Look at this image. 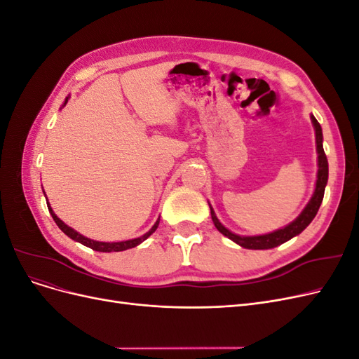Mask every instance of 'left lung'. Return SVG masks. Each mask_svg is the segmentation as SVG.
<instances>
[{
  "instance_id": "left-lung-1",
  "label": "left lung",
  "mask_w": 359,
  "mask_h": 359,
  "mask_svg": "<svg viewBox=\"0 0 359 359\" xmlns=\"http://www.w3.org/2000/svg\"><path fill=\"white\" fill-rule=\"evenodd\" d=\"M311 123L314 126V132H316V149H318V180H316V189H314L313 196L310 199V202L307 203L304 211L293 220L290 224L285 226L283 229H278L276 232H271L266 235H257V236H241L232 233L229 229L219 222V219L215 217V212L212 210V206L210 205L211 208V219L214 222V226L217 227V231L222 232L224 236L229 238L233 243H236L238 245H241L244 248H250V250H266V248H274L280 244H283L286 241H289L290 238L299 235L306 227L311 223V220L316 217L319 206L322 203L323 199V193H325V186L328 182V160L327 156H325L323 151V136H322V127L318 123V119L311 115Z\"/></svg>"
}]
</instances>
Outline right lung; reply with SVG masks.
Wrapping results in <instances>:
<instances>
[{
	"label": "right lung",
	"instance_id": "right-lung-1",
	"mask_svg": "<svg viewBox=\"0 0 359 359\" xmlns=\"http://www.w3.org/2000/svg\"><path fill=\"white\" fill-rule=\"evenodd\" d=\"M67 102H69V97H66V102H64V106H66V103H67ZM48 208H49V212H50V215H52V219L55 220L57 226H58L60 229H61L64 233H66L67 236H70L72 240L78 241V243H81V244H83V245H86V247H90V248L95 250V252H103V253H111V252H124V250H127V248H133V247L139 245L140 243H144L151 233H154V232H156V229L158 227V223H160V219H158V220L154 223V226L151 227V229H149L145 235L139 236V238H135V240L119 241V243H100V241L90 240V238H86V236H83V235L78 233V232H76L74 229H72V227H69L66 223H64L62 220H60L58 217H57V214L52 211L49 202H48Z\"/></svg>",
	"mask_w": 359,
	"mask_h": 359
}]
</instances>
